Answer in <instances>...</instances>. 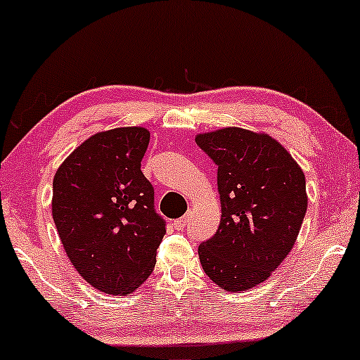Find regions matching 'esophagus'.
Wrapping results in <instances>:
<instances>
[{
  "label": "esophagus",
  "mask_w": 360,
  "mask_h": 360,
  "mask_svg": "<svg viewBox=\"0 0 360 360\" xmlns=\"http://www.w3.org/2000/svg\"><path fill=\"white\" fill-rule=\"evenodd\" d=\"M186 223H188V217H181V218H179V220H175L174 221L175 230H184V228L186 226Z\"/></svg>",
  "instance_id": "1"
}]
</instances>
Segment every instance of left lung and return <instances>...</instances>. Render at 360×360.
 I'll list each match as a JSON object with an SVG mask.
<instances>
[{"instance_id":"1","label":"left lung","mask_w":360,"mask_h":360,"mask_svg":"<svg viewBox=\"0 0 360 360\" xmlns=\"http://www.w3.org/2000/svg\"><path fill=\"white\" fill-rule=\"evenodd\" d=\"M195 142L218 165L221 220L198 246L200 263L225 291H248L292 250L307 210L304 172L264 132L223 127Z\"/></svg>"}]
</instances>
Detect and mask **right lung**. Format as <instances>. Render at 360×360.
Returning a JSON list of instances; mask_svg holds the SVG:
<instances>
[{"instance_id":"right-lung-1","label":"right lung","mask_w":360,"mask_h":360,"mask_svg":"<svg viewBox=\"0 0 360 360\" xmlns=\"http://www.w3.org/2000/svg\"><path fill=\"white\" fill-rule=\"evenodd\" d=\"M150 132L117 127L91 135L56 170L53 218L68 258L97 291L125 296L155 266L165 223L142 170Z\"/></svg>"}]
</instances>
